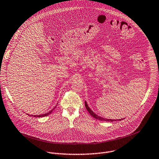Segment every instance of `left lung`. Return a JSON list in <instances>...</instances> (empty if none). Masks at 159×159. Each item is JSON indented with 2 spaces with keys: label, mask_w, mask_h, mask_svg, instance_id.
I'll return each mask as SVG.
<instances>
[{
  "label": "left lung",
  "mask_w": 159,
  "mask_h": 159,
  "mask_svg": "<svg viewBox=\"0 0 159 159\" xmlns=\"http://www.w3.org/2000/svg\"><path fill=\"white\" fill-rule=\"evenodd\" d=\"M85 108L86 109H87V110L88 111V112L89 113V114L91 115V116L96 119H98L99 120H101V121H106V122H113V121H119V120H122L124 119H106V118H103L102 117H100L99 116V115H98L97 114H96L95 113L93 112V111H92L91 110V108L89 107L88 105L87 104V102H85Z\"/></svg>",
  "instance_id": "obj_1"
}]
</instances>
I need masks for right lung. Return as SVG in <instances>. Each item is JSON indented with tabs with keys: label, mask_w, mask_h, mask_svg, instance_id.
Returning a JSON list of instances; mask_svg holds the SVG:
<instances>
[{
	"label": "right lung",
	"mask_w": 159,
	"mask_h": 159,
	"mask_svg": "<svg viewBox=\"0 0 159 159\" xmlns=\"http://www.w3.org/2000/svg\"><path fill=\"white\" fill-rule=\"evenodd\" d=\"M57 106V105H56ZM56 106L52 109V110H51V111H49V112H48V113H44V114H42V115H30V116H32V117H45V116H47V115H49L50 113H52V111H53V110L56 107Z\"/></svg>",
	"instance_id": "obj_1"
}]
</instances>
